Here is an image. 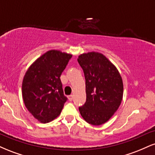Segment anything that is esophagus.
Instances as JSON below:
<instances>
[{
  "label": "esophagus",
  "mask_w": 155,
  "mask_h": 155,
  "mask_svg": "<svg viewBox=\"0 0 155 155\" xmlns=\"http://www.w3.org/2000/svg\"><path fill=\"white\" fill-rule=\"evenodd\" d=\"M68 98L69 101H73V95H68Z\"/></svg>",
  "instance_id": "1"
}]
</instances>
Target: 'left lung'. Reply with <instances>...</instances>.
Wrapping results in <instances>:
<instances>
[{
  "mask_svg": "<svg viewBox=\"0 0 155 155\" xmlns=\"http://www.w3.org/2000/svg\"><path fill=\"white\" fill-rule=\"evenodd\" d=\"M78 63L86 80L87 99L79 108L83 119L92 125H101L111 119L123 97V81L117 67L100 52L80 54Z\"/></svg>",
  "mask_w": 155,
  "mask_h": 155,
  "instance_id": "obj_1",
  "label": "left lung"
}]
</instances>
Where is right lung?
<instances>
[{
    "instance_id": "1",
    "label": "right lung",
    "mask_w": 155,
    "mask_h": 155,
    "mask_svg": "<svg viewBox=\"0 0 155 155\" xmlns=\"http://www.w3.org/2000/svg\"><path fill=\"white\" fill-rule=\"evenodd\" d=\"M71 58L68 53L49 50L35 60L25 74L22 85L25 106L41 123L57 118L66 102L60 76Z\"/></svg>"
}]
</instances>
